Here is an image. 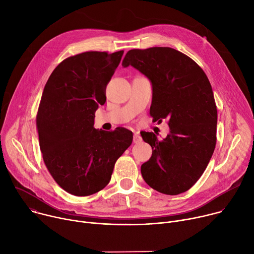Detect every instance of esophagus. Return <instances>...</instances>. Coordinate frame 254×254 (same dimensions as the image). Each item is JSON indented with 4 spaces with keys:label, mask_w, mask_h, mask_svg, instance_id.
<instances>
[{
    "label": "esophagus",
    "mask_w": 254,
    "mask_h": 254,
    "mask_svg": "<svg viewBox=\"0 0 254 254\" xmlns=\"http://www.w3.org/2000/svg\"><path fill=\"white\" fill-rule=\"evenodd\" d=\"M141 140H142V138L138 133L133 134V142L134 143H139V142H141Z\"/></svg>",
    "instance_id": "esophagus-1"
}]
</instances>
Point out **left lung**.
I'll return each mask as SVG.
<instances>
[{
  "instance_id": "left-lung-1",
  "label": "left lung",
  "mask_w": 254,
  "mask_h": 254,
  "mask_svg": "<svg viewBox=\"0 0 254 254\" xmlns=\"http://www.w3.org/2000/svg\"><path fill=\"white\" fill-rule=\"evenodd\" d=\"M122 65L150 80L153 121L167 120L170 127L163 140L154 132L141 134L153 149L140 167L144 182L167 195L186 192L204 173L216 144L217 108L208 77L190 57L170 47L129 50Z\"/></svg>"
}]
</instances>
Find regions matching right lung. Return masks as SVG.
I'll return each instance as SVG.
<instances>
[{
    "mask_svg": "<svg viewBox=\"0 0 254 254\" xmlns=\"http://www.w3.org/2000/svg\"><path fill=\"white\" fill-rule=\"evenodd\" d=\"M124 51H90L63 60L51 73L37 114L40 150L56 183L75 196H89L110 183L117 160L132 132L94 128L95 112Z\"/></svg>",
    "mask_w": 254,
    "mask_h": 254,
    "instance_id": "1",
    "label": "right lung"
}]
</instances>
